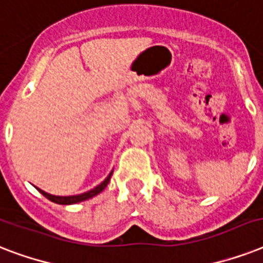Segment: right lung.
<instances>
[{
  "label": "right lung",
  "mask_w": 263,
  "mask_h": 263,
  "mask_svg": "<svg viewBox=\"0 0 263 263\" xmlns=\"http://www.w3.org/2000/svg\"><path fill=\"white\" fill-rule=\"evenodd\" d=\"M111 177V173L109 176H107L106 179H105V181H102V183L99 184L98 187H95L94 190H91V191L88 192H84V194H80V195H73V196H55V195H50V194H47V192L42 191V190H39V192L42 194L43 196H46L47 199L51 200V202H54V203H59V204H73V203H78V202H83V200H87L90 199V198H92V196L98 195L99 192H102L103 190H105V187L107 185V183H109V180H110Z\"/></svg>",
  "instance_id": "add662e5"
}]
</instances>
